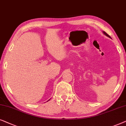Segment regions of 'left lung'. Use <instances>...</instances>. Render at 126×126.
I'll return each instance as SVG.
<instances>
[{"label":"left lung","mask_w":126,"mask_h":126,"mask_svg":"<svg viewBox=\"0 0 126 126\" xmlns=\"http://www.w3.org/2000/svg\"><path fill=\"white\" fill-rule=\"evenodd\" d=\"M103 33H104V34L105 35H106V36H108V37H110V36H109V35H108V34H107V33H105V32H103Z\"/></svg>","instance_id":"1"}]
</instances>
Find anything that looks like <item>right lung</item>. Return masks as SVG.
Returning <instances> with one entry per match:
<instances>
[{
	"label": "right lung",
	"instance_id": "add662e5",
	"mask_svg": "<svg viewBox=\"0 0 126 126\" xmlns=\"http://www.w3.org/2000/svg\"><path fill=\"white\" fill-rule=\"evenodd\" d=\"M49 100H48V101H49Z\"/></svg>",
	"mask_w": 126,
	"mask_h": 126
}]
</instances>
